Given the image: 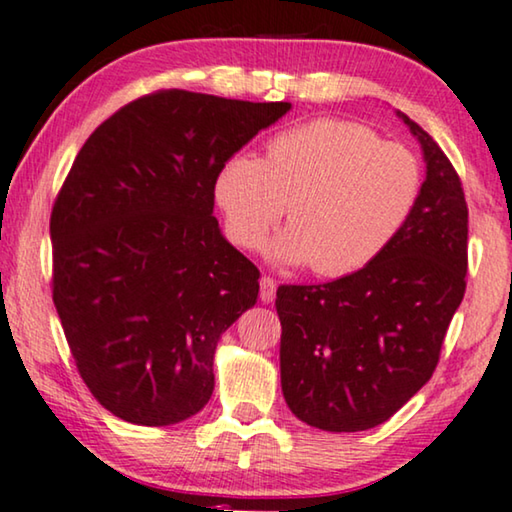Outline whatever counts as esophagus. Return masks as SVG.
<instances>
[{"instance_id":"esophagus-1","label":"esophagus","mask_w":512,"mask_h":512,"mask_svg":"<svg viewBox=\"0 0 512 512\" xmlns=\"http://www.w3.org/2000/svg\"><path fill=\"white\" fill-rule=\"evenodd\" d=\"M261 300L263 302H272L274 295H277V281H274L272 277H261Z\"/></svg>"}]
</instances>
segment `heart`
Instances as JSON below:
<instances>
[{"instance_id":"1","label":"heart","mask_w":512,"mask_h":512,"mask_svg":"<svg viewBox=\"0 0 512 512\" xmlns=\"http://www.w3.org/2000/svg\"><path fill=\"white\" fill-rule=\"evenodd\" d=\"M422 196L420 159L358 122L314 120L235 152L214 177V198L235 244L261 247L284 212L274 256L323 277L365 268L402 233Z\"/></svg>"}]
</instances>
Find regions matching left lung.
Returning <instances> with one entry per match:
<instances>
[{"label": "left lung", "mask_w": 512, "mask_h": 512, "mask_svg": "<svg viewBox=\"0 0 512 512\" xmlns=\"http://www.w3.org/2000/svg\"><path fill=\"white\" fill-rule=\"evenodd\" d=\"M399 117L427 161L409 224L358 272L277 288L281 390L295 416L325 432H362L402 409L432 379L466 291L462 180L436 140Z\"/></svg>", "instance_id": "8db88e82"}]
</instances>
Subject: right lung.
I'll return each instance as SVG.
<instances>
[{"label": "right lung", "mask_w": 512, "mask_h": 512, "mask_svg": "<svg viewBox=\"0 0 512 512\" xmlns=\"http://www.w3.org/2000/svg\"><path fill=\"white\" fill-rule=\"evenodd\" d=\"M288 110L159 90L80 147L50 214L53 302L80 379L113 416L164 427L210 402L214 348L261 277L212 217L214 177Z\"/></svg>", "instance_id": "1"}]
</instances>
